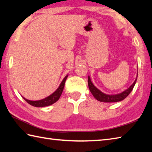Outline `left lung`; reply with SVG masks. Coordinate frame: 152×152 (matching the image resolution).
<instances>
[{"instance_id": "obj_1", "label": "left lung", "mask_w": 152, "mask_h": 152, "mask_svg": "<svg viewBox=\"0 0 152 152\" xmlns=\"http://www.w3.org/2000/svg\"><path fill=\"white\" fill-rule=\"evenodd\" d=\"M137 80V76L134 83L129 87V88L125 90V91H123L122 93H119V94H116V95H107L101 92L99 89H98L93 84V83L91 82L89 76H88V86H89L90 91H91L93 96H94L97 101L100 102H115L123 101V100L125 99L130 94V93L131 92V91L133 90L134 88L135 83H136Z\"/></svg>"}]
</instances>
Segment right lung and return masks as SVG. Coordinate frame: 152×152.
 <instances>
[{
	"label": "right lung",
	"instance_id": "add662e5",
	"mask_svg": "<svg viewBox=\"0 0 152 152\" xmlns=\"http://www.w3.org/2000/svg\"><path fill=\"white\" fill-rule=\"evenodd\" d=\"M67 77H68V75H66L65 77H64V78L63 80V81L61 82L59 87L57 88L56 91L54 93H53L52 94L50 95V96H47L46 98L40 100V101H30V100L25 99L23 96V98L25 101L28 103V104L33 106H36V107H44V106L53 104V103L56 102L59 99L61 94H62V92L64 89V83H65V81L67 78Z\"/></svg>",
	"mask_w": 152,
	"mask_h": 152
}]
</instances>
